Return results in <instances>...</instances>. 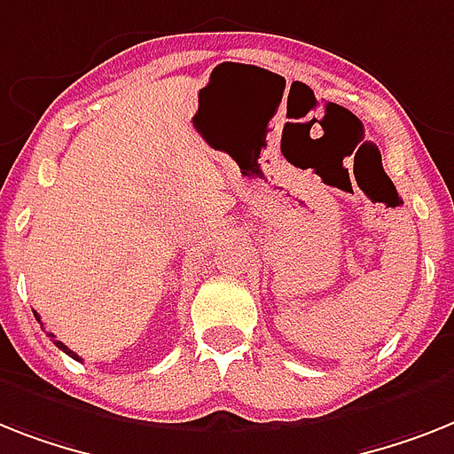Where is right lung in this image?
<instances>
[{"label":"right lung","mask_w":454,"mask_h":454,"mask_svg":"<svg viewBox=\"0 0 454 454\" xmlns=\"http://www.w3.org/2000/svg\"><path fill=\"white\" fill-rule=\"evenodd\" d=\"M34 317H36V322H39L41 327H43V322H41V317H39V313H36V310H34ZM48 336H51V339H52V340H55V334H48ZM55 346H58V348H59V350H65V353H67V355H69V357H74V359H78V362H81V357H78V355H76V353H74V350H69V348H67V346H65V343H62V340H55Z\"/></svg>","instance_id":"add662e5"}]
</instances>
